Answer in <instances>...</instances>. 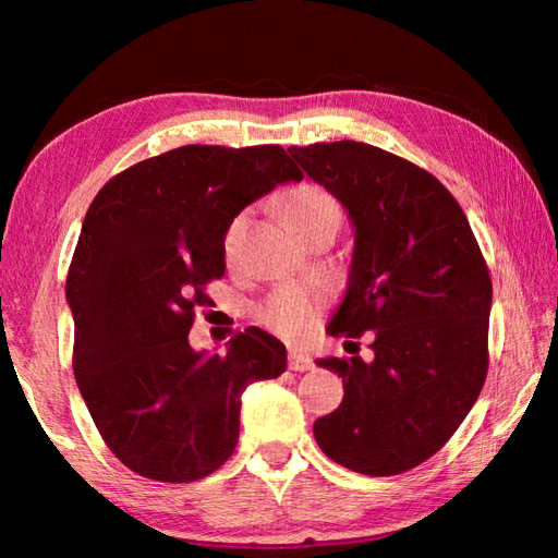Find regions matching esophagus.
Wrapping results in <instances>:
<instances>
[{
  "label": "esophagus",
  "instance_id": "obj_1",
  "mask_svg": "<svg viewBox=\"0 0 558 558\" xmlns=\"http://www.w3.org/2000/svg\"><path fill=\"white\" fill-rule=\"evenodd\" d=\"M288 364L292 372H310L315 366L313 356L305 354V352H298V349H292V352L288 354Z\"/></svg>",
  "mask_w": 558,
  "mask_h": 558
}]
</instances>
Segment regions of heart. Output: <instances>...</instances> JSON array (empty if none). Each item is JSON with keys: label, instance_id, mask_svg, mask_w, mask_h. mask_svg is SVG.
<instances>
[{"label": "heart", "instance_id": "b5f03b06", "mask_svg": "<svg viewBox=\"0 0 558 558\" xmlns=\"http://www.w3.org/2000/svg\"><path fill=\"white\" fill-rule=\"evenodd\" d=\"M282 219L298 235L323 223H342V206L337 196L323 184L305 182L290 189L282 199ZM245 214L235 216L223 233V256L229 263L235 260L243 243ZM258 319L272 332L282 337H302L315 327L319 319V302L302 290H280L270 295L258 307Z\"/></svg>", "mask_w": 558, "mask_h": 558}]
</instances>
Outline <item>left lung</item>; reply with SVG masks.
<instances>
[{"instance_id": "left-lung-1", "label": "left lung", "mask_w": 558, "mask_h": 558, "mask_svg": "<svg viewBox=\"0 0 558 558\" xmlns=\"http://www.w3.org/2000/svg\"><path fill=\"white\" fill-rule=\"evenodd\" d=\"M288 153L354 223L349 288L327 332H374L369 364L317 362L342 376L344 399L315 421V440L362 475H401L446 446L483 391L487 263L456 196L423 167L354 140Z\"/></svg>"}]
</instances>
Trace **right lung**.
Wrapping results in <instances>:
<instances>
[{
    "label": "right lung",
    "mask_w": 558,
    "mask_h": 558,
    "mask_svg": "<svg viewBox=\"0 0 558 558\" xmlns=\"http://www.w3.org/2000/svg\"><path fill=\"white\" fill-rule=\"evenodd\" d=\"M300 179L280 145H186L122 169L93 199L65 278L73 374L106 446L137 475H211L239 442L245 386L286 372V347L258 327L209 356L189 329L226 272L229 223Z\"/></svg>",
    "instance_id": "1"
}]
</instances>
